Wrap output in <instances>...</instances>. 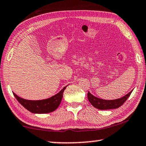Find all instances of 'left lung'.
<instances>
[{"label":"left lung","mask_w":146,"mask_h":146,"mask_svg":"<svg viewBox=\"0 0 146 146\" xmlns=\"http://www.w3.org/2000/svg\"><path fill=\"white\" fill-rule=\"evenodd\" d=\"M132 92L130 91L129 93L126 94L125 96L121 98L116 100H104L99 98L93 96L90 92H88V100L90 102V104L94 106V108L101 110H111V109H117L125 103V101L128 99Z\"/></svg>","instance_id":"left-lung-1"}]
</instances>
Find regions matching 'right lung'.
<instances>
[{
  "label": "right lung",
  "mask_w": 146,
  "mask_h": 146,
  "mask_svg": "<svg viewBox=\"0 0 146 146\" xmlns=\"http://www.w3.org/2000/svg\"><path fill=\"white\" fill-rule=\"evenodd\" d=\"M66 86L63 88L58 94L53 96L49 98L40 100H29L19 97L15 93L13 92V94L17 100L24 107L26 110L29 111L33 113H48L55 111L60 106L63 98L64 93Z\"/></svg>",
  "instance_id": "1"
}]
</instances>
